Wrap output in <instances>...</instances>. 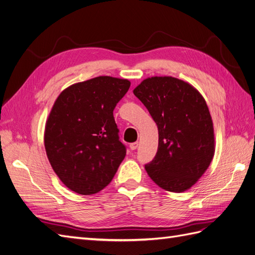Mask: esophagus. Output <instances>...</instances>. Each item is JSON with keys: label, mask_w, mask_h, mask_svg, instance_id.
<instances>
[{"label": "esophagus", "mask_w": 255, "mask_h": 255, "mask_svg": "<svg viewBox=\"0 0 255 255\" xmlns=\"http://www.w3.org/2000/svg\"><path fill=\"white\" fill-rule=\"evenodd\" d=\"M129 148H130V150H136V149L138 148V142L130 143V144H129Z\"/></svg>", "instance_id": "34e87169"}]
</instances>
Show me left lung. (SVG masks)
Wrapping results in <instances>:
<instances>
[{"mask_svg":"<svg viewBox=\"0 0 255 255\" xmlns=\"http://www.w3.org/2000/svg\"><path fill=\"white\" fill-rule=\"evenodd\" d=\"M158 128L157 153L145 170L160 188L183 192L199 181L215 154V134L204 98L187 82L152 76L133 90Z\"/></svg>","mask_w":255,"mask_h":255,"instance_id":"8db88e82","label":"left lung"}]
</instances>
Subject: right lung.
<instances>
[{
    "label": "right lung",
    "mask_w": 255,
    "mask_h": 255,
    "mask_svg": "<svg viewBox=\"0 0 255 255\" xmlns=\"http://www.w3.org/2000/svg\"><path fill=\"white\" fill-rule=\"evenodd\" d=\"M129 86L126 79L98 76L67 87L54 102L44 148L53 170L76 194L101 191L126 157L113 112Z\"/></svg>",
    "instance_id": "obj_1"
}]
</instances>
